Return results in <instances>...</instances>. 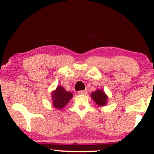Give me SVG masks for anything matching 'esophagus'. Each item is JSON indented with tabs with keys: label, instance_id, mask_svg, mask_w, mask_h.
Listing matches in <instances>:
<instances>
[{
	"label": "esophagus",
	"instance_id": "1",
	"mask_svg": "<svg viewBox=\"0 0 154 154\" xmlns=\"http://www.w3.org/2000/svg\"><path fill=\"white\" fill-rule=\"evenodd\" d=\"M79 94H87V90H82V91H79Z\"/></svg>",
	"mask_w": 154,
	"mask_h": 154
}]
</instances>
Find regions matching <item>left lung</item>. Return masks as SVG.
<instances>
[{
  "mask_svg": "<svg viewBox=\"0 0 154 154\" xmlns=\"http://www.w3.org/2000/svg\"><path fill=\"white\" fill-rule=\"evenodd\" d=\"M91 98L97 103V105L100 106H104L107 104L108 101V96L103 90L97 89L95 91L91 92Z\"/></svg>",
  "mask_w": 154,
  "mask_h": 154,
  "instance_id": "left-lung-1",
  "label": "left lung"
}]
</instances>
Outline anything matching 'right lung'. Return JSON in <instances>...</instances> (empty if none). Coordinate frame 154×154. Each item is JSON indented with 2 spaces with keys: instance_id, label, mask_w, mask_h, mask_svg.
Here are the masks:
<instances>
[{
  "instance_id": "1",
  "label": "right lung",
  "mask_w": 154,
  "mask_h": 154,
  "mask_svg": "<svg viewBox=\"0 0 154 154\" xmlns=\"http://www.w3.org/2000/svg\"><path fill=\"white\" fill-rule=\"evenodd\" d=\"M72 98V93L65 90L62 86H58L57 89L51 92L53 106L59 110L63 109Z\"/></svg>"
}]
</instances>
